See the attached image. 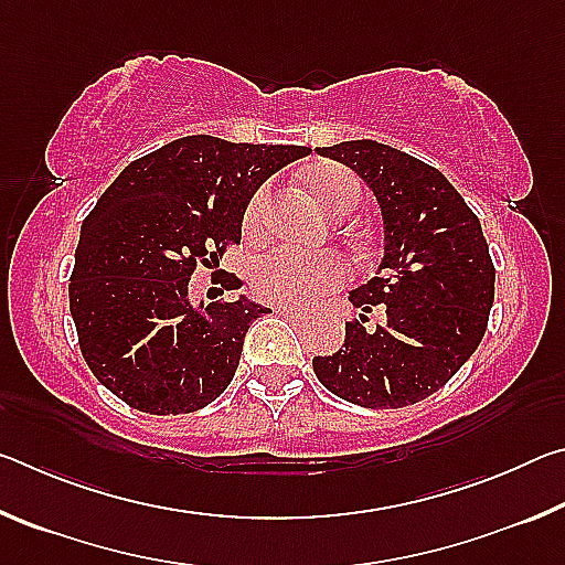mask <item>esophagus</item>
Returning <instances> with one entry per match:
<instances>
[{"instance_id":"34e87169","label":"esophagus","mask_w":565,"mask_h":565,"mask_svg":"<svg viewBox=\"0 0 565 565\" xmlns=\"http://www.w3.org/2000/svg\"><path fill=\"white\" fill-rule=\"evenodd\" d=\"M279 313H281V317H284L286 321H291V323H303L306 319H309V317H306V313L296 311V309H289V306H281Z\"/></svg>"}]
</instances>
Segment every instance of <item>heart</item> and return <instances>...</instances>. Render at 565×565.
I'll return each instance as SVG.
<instances>
[{"label":"heart","instance_id":"obj_1","mask_svg":"<svg viewBox=\"0 0 565 565\" xmlns=\"http://www.w3.org/2000/svg\"><path fill=\"white\" fill-rule=\"evenodd\" d=\"M306 189L329 214H347L359 202V179L339 164H321L303 177ZM269 196L256 191L246 206L244 228L259 234ZM349 279V264L333 252H299L279 246L266 252L252 266V289L262 301L276 306H309Z\"/></svg>","mask_w":565,"mask_h":565}]
</instances>
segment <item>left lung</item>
<instances>
[{
    "instance_id": "left-lung-1",
    "label": "left lung",
    "mask_w": 565,
    "mask_h": 565,
    "mask_svg": "<svg viewBox=\"0 0 565 565\" xmlns=\"http://www.w3.org/2000/svg\"><path fill=\"white\" fill-rule=\"evenodd\" d=\"M374 191L384 259L349 294L361 321L347 323L333 356H313L323 386L363 408H401L436 394L481 343L495 269L481 222L441 171L371 139L319 147ZM382 306V323L363 328Z\"/></svg>"
}]
</instances>
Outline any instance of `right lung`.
<instances>
[{"instance_id": "obj_1", "label": "right lung", "mask_w": 565, "mask_h": 565, "mask_svg": "<svg viewBox=\"0 0 565 565\" xmlns=\"http://www.w3.org/2000/svg\"><path fill=\"white\" fill-rule=\"evenodd\" d=\"M306 154L196 134L131 161L99 196L82 224L70 311L84 361L124 404L191 414L232 384L246 331L269 309L246 296L196 309L189 279L242 242L256 189ZM222 286L242 289V279Z\"/></svg>"}]
</instances>
